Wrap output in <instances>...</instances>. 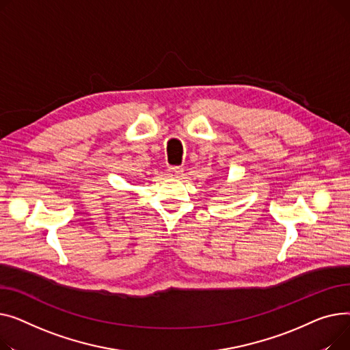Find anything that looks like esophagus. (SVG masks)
<instances>
[{
  "label": "esophagus",
  "mask_w": 350,
  "mask_h": 350,
  "mask_svg": "<svg viewBox=\"0 0 350 350\" xmlns=\"http://www.w3.org/2000/svg\"><path fill=\"white\" fill-rule=\"evenodd\" d=\"M168 172H170L171 176H178V175H180L183 172V168L182 167H170Z\"/></svg>",
  "instance_id": "1"
}]
</instances>
